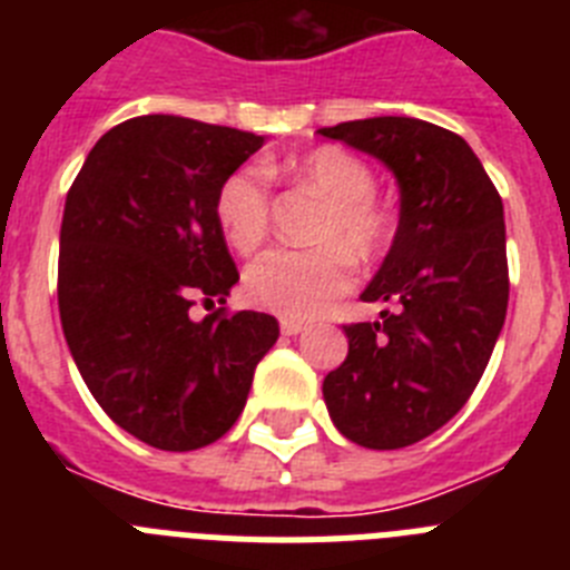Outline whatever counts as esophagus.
I'll use <instances>...</instances> for the list:
<instances>
[{
	"instance_id": "esophagus-1",
	"label": "esophagus",
	"mask_w": 570,
	"mask_h": 570,
	"mask_svg": "<svg viewBox=\"0 0 570 570\" xmlns=\"http://www.w3.org/2000/svg\"><path fill=\"white\" fill-rule=\"evenodd\" d=\"M279 328H282V334H285V336H296V334H299V331H305V322H302V320H291V316H282Z\"/></svg>"
}]
</instances>
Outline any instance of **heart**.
Returning <instances> with one entry per match:
<instances>
[{"label": "heart", "instance_id": "obj_1", "mask_svg": "<svg viewBox=\"0 0 570 570\" xmlns=\"http://www.w3.org/2000/svg\"><path fill=\"white\" fill-rule=\"evenodd\" d=\"M294 176L311 185L331 205L322 216L320 248H276L262 254L245 274V294L254 305L291 320H314L325 314L351 285L354 259L376 262L396 236L394 208L374 194V168L340 148L325 145L294 163ZM274 165H242L223 179L214 199L216 225L225 242L239 254H250L265 242L271 225V176Z\"/></svg>", "mask_w": 570, "mask_h": 570}]
</instances>
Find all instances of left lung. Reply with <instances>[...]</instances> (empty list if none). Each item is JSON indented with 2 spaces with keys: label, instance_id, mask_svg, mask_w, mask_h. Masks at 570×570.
<instances>
[{
  "label": "left lung",
  "instance_id": "8db88e82",
  "mask_svg": "<svg viewBox=\"0 0 570 570\" xmlns=\"http://www.w3.org/2000/svg\"><path fill=\"white\" fill-rule=\"evenodd\" d=\"M376 156L400 183V228L345 325L347 356L322 382L340 434L394 451L440 431L485 374L508 311L502 199L462 136L411 116L320 128Z\"/></svg>",
  "mask_w": 570,
  "mask_h": 570
}]
</instances>
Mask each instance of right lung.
Wrapping results in <instances>:
<instances>
[{
	"instance_id": "right-lung-1",
	"label": "right lung",
	"mask_w": 570,
	"mask_h": 570,
	"mask_svg": "<svg viewBox=\"0 0 570 570\" xmlns=\"http://www.w3.org/2000/svg\"><path fill=\"white\" fill-rule=\"evenodd\" d=\"M262 136L150 114L94 145L65 199L59 320L105 414L159 451H196L239 420L279 322L190 308L230 294L239 271L214 199Z\"/></svg>"
}]
</instances>
